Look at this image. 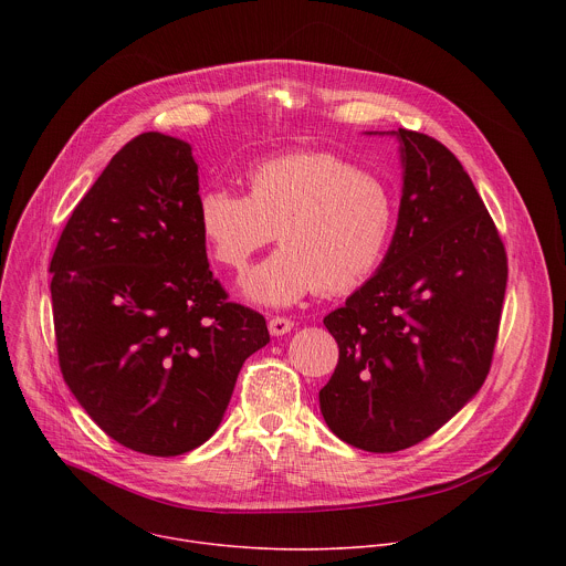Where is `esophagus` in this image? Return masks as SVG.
<instances>
[{
	"instance_id": "34e87169",
	"label": "esophagus",
	"mask_w": 566,
	"mask_h": 566,
	"mask_svg": "<svg viewBox=\"0 0 566 566\" xmlns=\"http://www.w3.org/2000/svg\"><path fill=\"white\" fill-rule=\"evenodd\" d=\"M293 329V319L291 317H284V315H275L269 319V332L273 336H284Z\"/></svg>"
}]
</instances>
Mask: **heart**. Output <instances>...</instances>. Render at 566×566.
<instances>
[{
	"mask_svg": "<svg viewBox=\"0 0 566 566\" xmlns=\"http://www.w3.org/2000/svg\"><path fill=\"white\" fill-rule=\"evenodd\" d=\"M210 255L247 271L277 237L282 249L244 280L249 300L291 304L313 291L343 295L382 262L396 226L389 186L332 151L266 160L249 175V195L208 188L197 201Z\"/></svg>",
	"mask_w": 566,
	"mask_h": 566,
	"instance_id": "b5f03b06",
	"label": "heart"
}]
</instances>
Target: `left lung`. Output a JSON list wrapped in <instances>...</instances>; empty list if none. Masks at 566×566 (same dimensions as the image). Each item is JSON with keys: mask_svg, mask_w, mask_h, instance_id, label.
Instances as JSON below:
<instances>
[{"mask_svg": "<svg viewBox=\"0 0 566 566\" xmlns=\"http://www.w3.org/2000/svg\"><path fill=\"white\" fill-rule=\"evenodd\" d=\"M402 156L398 223L380 269L325 317L338 365L319 389L332 432L398 452L446 426L486 380L509 260L459 158L437 138L394 132Z\"/></svg>", "mask_w": 566, "mask_h": 566, "instance_id": "8db88e82", "label": "left lung"}]
</instances>
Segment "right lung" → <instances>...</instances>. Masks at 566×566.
<instances>
[{"instance_id":"1","label":"right lung","mask_w":566,"mask_h":566,"mask_svg":"<svg viewBox=\"0 0 566 566\" xmlns=\"http://www.w3.org/2000/svg\"><path fill=\"white\" fill-rule=\"evenodd\" d=\"M197 201L192 147L145 132L75 206L51 260L64 382L105 434L151 457L206 443L271 340L212 275Z\"/></svg>"}]
</instances>
